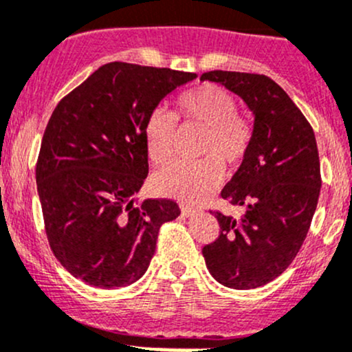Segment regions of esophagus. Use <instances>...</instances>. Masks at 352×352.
<instances>
[{"label":"esophagus","instance_id":"34e87169","mask_svg":"<svg viewBox=\"0 0 352 352\" xmlns=\"http://www.w3.org/2000/svg\"><path fill=\"white\" fill-rule=\"evenodd\" d=\"M180 210H182V216L184 217H194L197 214V210L194 207H188V206H180Z\"/></svg>","mask_w":352,"mask_h":352}]
</instances>
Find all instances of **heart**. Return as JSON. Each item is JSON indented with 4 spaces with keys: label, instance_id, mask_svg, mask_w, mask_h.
Listing matches in <instances>:
<instances>
[{
    "label": "heart",
    "instance_id": "b5f03b06",
    "mask_svg": "<svg viewBox=\"0 0 352 352\" xmlns=\"http://www.w3.org/2000/svg\"><path fill=\"white\" fill-rule=\"evenodd\" d=\"M175 118L204 128L199 143L202 160L195 164H172L155 173L153 188L165 197L201 202L223 182V165L238 166L253 140L251 124L236 113V101L228 91L204 84L182 92L177 99ZM158 109L150 114L145 126L148 155L157 165L173 157L175 120Z\"/></svg>",
    "mask_w": 352,
    "mask_h": 352
}]
</instances>
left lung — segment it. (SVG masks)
<instances>
[{"mask_svg": "<svg viewBox=\"0 0 352 352\" xmlns=\"http://www.w3.org/2000/svg\"><path fill=\"white\" fill-rule=\"evenodd\" d=\"M243 99L253 113V140L221 197L241 217L217 212L219 238L202 248L210 275L236 290L280 276L305 241L320 194L314 129L275 80L260 74L210 70L201 76Z\"/></svg>", "mask_w": 352, "mask_h": 352, "instance_id": "obj_1", "label": "left lung"}]
</instances>
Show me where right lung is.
Returning a JSON list of instances; mask_svg holds the SVG:
<instances>
[{"label": "right lung", "instance_id": "1", "mask_svg": "<svg viewBox=\"0 0 352 352\" xmlns=\"http://www.w3.org/2000/svg\"><path fill=\"white\" fill-rule=\"evenodd\" d=\"M195 74L111 62L52 113L36 162L47 238L60 265L96 288L142 278L177 202L136 194L148 175L150 114Z\"/></svg>", "mask_w": 352, "mask_h": 352}]
</instances>
